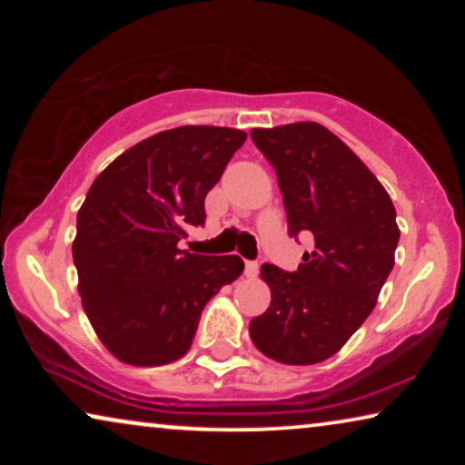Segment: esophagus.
<instances>
[{"instance_id": "1", "label": "esophagus", "mask_w": 465, "mask_h": 465, "mask_svg": "<svg viewBox=\"0 0 465 465\" xmlns=\"http://www.w3.org/2000/svg\"><path fill=\"white\" fill-rule=\"evenodd\" d=\"M245 275L247 277H256L258 275V262H253V260H247V262H245Z\"/></svg>"}]
</instances>
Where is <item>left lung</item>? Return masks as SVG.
<instances>
[{
	"label": "left lung",
	"instance_id": "obj_1",
	"mask_svg": "<svg viewBox=\"0 0 465 465\" xmlns=\"http://www.w3.org/2000/svg\"><path fill=\"white\" fill-rule=\"evenodd\" d=\"M252 142L277 173L288 232L313 234L296 271L262 264L271 307L250 336L271 360L307 366L345 345L377 304L393 269L396 209L371 169L317 123L253 129Z\"/></svg>",
	"mask_w": 465,
	"mask_h": 465
}]
</instances>
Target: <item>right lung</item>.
Returning <instances> with one entry per match:
<instances>
[{"mask_svg":"<svg viewBox=\"0 0 465 465\" xmlns=\"http://www.w3.org/2000/svg\"><path fill=\"white\" fill-rule=\"evenodd\" d=\"M245 137L224 126H177L123 152L93 182L78 212L74 264L88 320L120 361L180 360L203 307L243 272L239 256H201L177 243L205 224V196Z\"/></svg>","mask_w":465,"mask_h":465,"instance_id":"obj_1","label":"right lung"}]
</instances>
